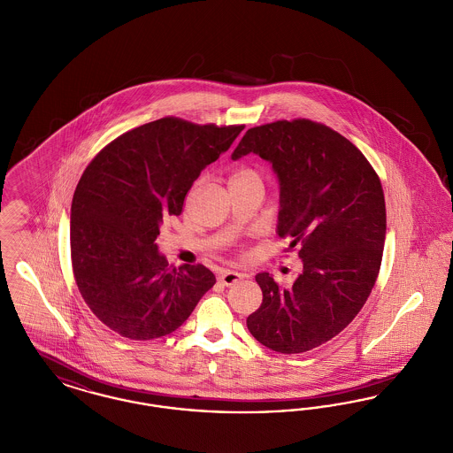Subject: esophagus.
I'll use <instances>...</instances> for the list:
<instances>
[{
    "label": "esophagus",
    "mask_w": 453,
    "mask_h": 453,
    "mask_svg": "<svg viewBox=\"0 0 453 453\" xmlns=\"http://www.w3.org/2000/svg\"><path fill=\"white\" fill-rule=\"evenodd\" d=\"M241 279H242V275L237 273V272H233V270H222L219 273V281H222L224 285H234Z\"/></svg>",
    "instance_id": "esophagus-1"
}]
</instances>
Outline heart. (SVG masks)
Masks as SVG:
<instances>
[{
  "instance_id": "heart-1",
  "label": "heart",
  "mask_w": 453,
  "mask_h": 453,
  "mask_svg": "<svg viewBox=\"0 0 453 453\" xmlns=\"http://www.w3.org/2000/svg\"><path fill=\"white\" fill-rule=\"evenodd\" d=\"M244 176H258V174L253 172V170H241V172L234 173L231 180H236V178H244Z\"/></svg>"
}]
</instances>
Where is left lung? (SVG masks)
Returning <instances> with one entry per match:
<instances>
[{"label":"left lung","mask_w":453,"mask_h":453,"mask_svg":"<svg viewBox=\"0 0 453 453\" xmlns=\"http://www.w3.org/2000/svg\"><path fill=\"white\" fill-rule=\"evenodd\" d=\"M255 152L280 181L277 233L299 250L292 288L258 273L263 302L250 333L279 353H302L340 334L364 307L380 270L386 200L379 174L340 132L309 119L244 134L233 159Z\"/></svg>","instance_id":"8db88e82"}]
</instances>
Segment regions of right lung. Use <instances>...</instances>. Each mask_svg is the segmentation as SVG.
I'll return each mask as SVG.
<instances>
[{
    "label": "right lung",
    "mask_w": 453,
    "mask_h": 453,
    "mask_svg": "<svg viewBox=\"0 0 453 453\" xmlns=\"http://www.w3.org/2000/svg\"><path fill=\"white\" fill-rule=\"evenodd\" d=\"M242 129L165 117L119 135L88 165L71 205V263L81 297L111 331L137 342L166 336L214 287L200 263L170 266L156 237Z\"/></svg>",
    "instance_id": "right-lung-1"
}]
</instances>
